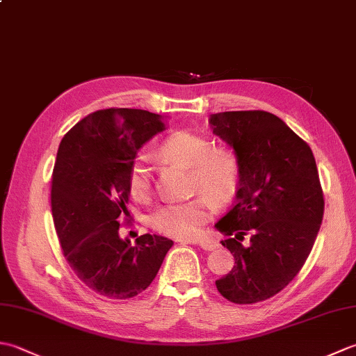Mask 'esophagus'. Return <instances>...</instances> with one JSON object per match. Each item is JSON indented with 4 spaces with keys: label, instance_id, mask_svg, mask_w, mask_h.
<instances>
[{
    "label": "esophagus",
    "instance_id": "obj_1",
    "mask_svg": "<svg viewBox=\"0 0 356 356\" xmlns=\"http://www.w3.org/2000/svg\"><path fill=\"white\" fill-rule=\"evenodd\" d=\"M182 245H199L202 249L205 251H214V249L218 246L214 241H207V240H200V241H191V240H180Z\"/></svg>",
    "mask_w": 356,
    "mask_h": 356
}]
</instances>
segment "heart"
Returning <instances> with one entry per match:
<instances>
[{
  "instance_id": "b5f03b06",
  "label": "heart",
  "mask_w": 356,
  "mask_h": 356,
  "mask_svg": "<svg viewBox=\"0 0 356 356\" xmlns=\"http://www.w3.org/2000/svg\"><path fill=\"white\" fill-rule=\"evenodd\" d=\"M159 154L165 161L190 168L191 190L205 195L162 205L151 216V226L165 236L194 238L213 214V203L209 199L223 205L236 194L240 180L238 159L228 148H213L205 136L188 131L168 136L159 147ZM128 190L139 202H147L153 195V176L143 157H138L131 165Z\"/></svg>"
}]
</instances>
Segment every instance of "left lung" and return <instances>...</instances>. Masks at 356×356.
<instances>
[{
	"label": "left lung",
	"mask_w": 356,
	"mask_h": 356,
	"mask_svg": "<svg viewBox=\"0 0 356 356\" xmlns=\"http://www.w3.org/2000/svg\"><path fill=\"white\" fill-rule=\"evenodd\" d=\"M209 125L240 165L236 205L216 223L236 264L216 286L232 303H259L292 282L318 236L324 200L315 157L268 111L217 113Z\"/></svg>",
	"instance_id": "left-lung-1"
}]
</instances>
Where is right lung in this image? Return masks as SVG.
<instances>
[{"mask_svg":"<svg viewBox=\"0 0 356 356\" xmlns=\"http://www.w3.org/2000/svg\"><path fill=\"white\" fill-rule=\"evenodd\" d=\"M165 128L156 113L107 108L79 120L59 143L53 222L74 274L104 297L127 300L145 291L172 246L162 236L143 234L134 245L119 236L136 154Z\"/></svg>","mask_w":356,"mask_h":356,"instance_id":"right-lung-1","label":"right lung"}]
</instances>
